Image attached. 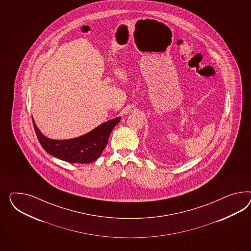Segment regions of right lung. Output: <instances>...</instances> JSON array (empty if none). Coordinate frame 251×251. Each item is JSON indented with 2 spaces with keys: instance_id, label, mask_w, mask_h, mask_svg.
Instances as JSON below:
<instances>
[{
  "instance_id": "add662e5",
  "label": "right lung",
  "mask_w": 251,
  "mask_h": 251,
  "mask_svg": "<svg viewBox=\"0 0 251 251\" xmlns=\"http://www.w3.org/2000/svg\"><path fill=\"white\" fill-rule=\"evenodd\" d=\"M120 121L121 117L112 119L76 138L53 140L42 134L33 119L34 130L42 147L50 155L72 163H89L96 161L106 147L108 137Z\"/></svg>"
}]
</instances>
